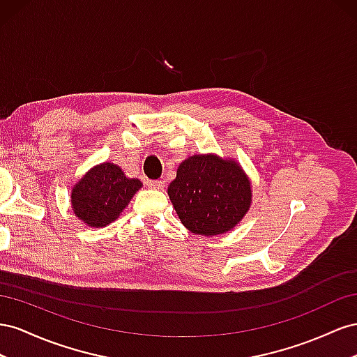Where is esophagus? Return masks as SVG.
I'll return each mask as SVG.
<instances>
[{
	"instance_id": "1",
	"label": "esophagus",
	"mask_w": 357,
	"mask_h": 357,
	"mask_svg": "<svg viewBox=\"0 0 357 357\" xmlns=\"http://www.w3.org/2000/svg\"><path fill=\"white\" fill-rule=\"evenodd\" d=\"M146 185L149 188H154V190H162L165 188V181H146Z\"/></svg>"
}]
</instances>
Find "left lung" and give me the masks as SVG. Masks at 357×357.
Wrapping results in <instances>:
<instances>
[{"instance_id":"1","label":"left lung","mask_w":357,"mask_h":357,"mask_svg":"<svg viewBox=\"0 0 357 357\" xmlns=\"http://www.w3.org/2000/svg\"><path fill=\"white\" fill-rule=\"evenodd\" d=\"M167 195L181 222L202 236L235 229L252 202L245 170L235 158L217 154H195L182 161Z\"/></svg>"}]
</instances>
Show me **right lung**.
Here are the masks:
<instances>
[{"mask_svg": "<svg viewBox=\"0 0 357 357\" xmlns=\"http://www.w3.org/2000/svg\"><path fill=\"white\" fill-rule=\"evenodd\" d=\"M137 178L126 176L114 162L91 167L71 188V209L89 227H106L124 211L142 188Z\"/></svg>", "mask_w": 357, "mask_h": 357, "instance_id": "obj_1", "label": "right lung"}]
</instances>
